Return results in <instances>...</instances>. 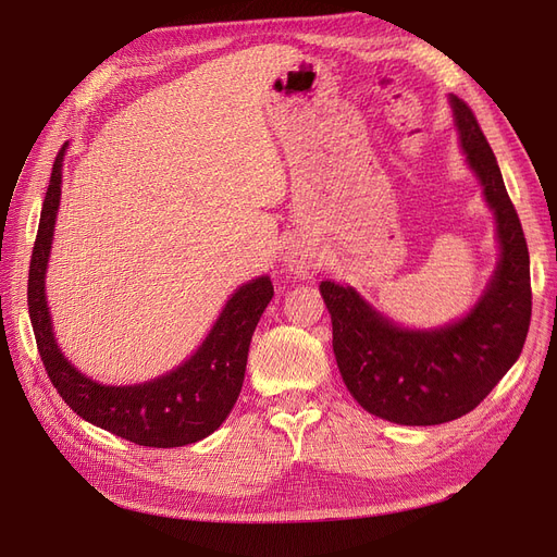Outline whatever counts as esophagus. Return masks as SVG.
<instances>
[{
    "mask_svg": "<svg viewBox=\"0 0 557 557\" xmlns=\"http://www.w3.org/2000/svg\"><path fill=\"white\" fill-rule=\"evenodd\" d=\"M315 259H313V255L309 252V250H305V248H294L288 252V267H290V271H294L296 275H309L311 271H313V263Z\"/></svg>",
    "mask_w": 557,
    "mask_h": 557,
    "instance_id": "esophagus-1",
    "label": "esophagus"
}]
</instances>
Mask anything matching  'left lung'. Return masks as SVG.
<instances>
[{
    "label": "left lung",
    "mask_w": 557,
    "mask_h": 557,
    "mask_svg": "<svg viewBox=\"0 0 557 557\" xmlns=\"http://www.w3.org/2000/svg\"><path fill=\"white\" fill-rule=\"evenodd\" d=\"M449 103L502 248L474 309L441 330H404L352 286L320 282L347 391L368 413L406 426L443 424L474 411L519 359L531 325V259L517 210L472 108L454 95Z\"/></svg>",
    "instance_id": "1"
}]
</instances>
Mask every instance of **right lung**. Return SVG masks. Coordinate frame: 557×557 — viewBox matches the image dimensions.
<instances>
[{"label": "right lung", "mask_w": 557, "mask_h": 557, "mask_svg": "<svg viewBox=\"0 0 557 557\" xmlns=\"http://www.w3.org/2000/svg\"><path fill=\"white\" fill-rule=\"evenodd\" d=\"M67 141L58 151L49 189L42 202L40 225L28 267V315L42 366L76 416L95 426L141 447H185L214 433L237 401L252 332L273 298L269 275H261L234 290L208 338L175 370L135 386H103L78 372L61 352L45 296V275L53 242V225L61 205L63 158Z\"/></svg>", "instance_id": "right-lung-1"}]
</instances>
